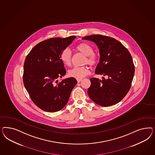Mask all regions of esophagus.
Segmentation results:
<instances>
[{
  "label": "esophagus",
  "instance_id": "34e87169",
  "mask_svg": "<svg viewBox=\"0 0 155 155\" xmlns=\"http://www.w3.org/2000/svg\"><path fill=\"white\" fill-rule=\"evenodd\" d=\"M82 80V78H81V79H77V82L79 83V82H80Z\"/></svg>",
  "mask_w": 155,
  "mask_h": 155
}]
</instances>
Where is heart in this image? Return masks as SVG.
Wrapping results in <instances>:
<instances>
[{
	"mask_svg": "<svg viewBox=\"0 0 155 155\" xmlns=\"http://www.w3.org/2000/svg\"><path fill=\"white\" fill-rule=\"evenodd\" d=\"M75 50L81 52L84 56L85 64L87 63L90 65H94L97 61V57L93 53V49L92 47L87 43L82 42L75 48ZM60 59L62 63L66 66H69L71 64V54L70 51L65 49L61 52L60 54ZM89 74V70L87 66L74 67L69 71L68 74L71 77L77 79H81L84 77L86 75Z\"/></svg>",
	"mask_w": 155,
	"mask_h": 155,
	"instance_id": "heart-1",
	"label": "heart"
}]
</instances>
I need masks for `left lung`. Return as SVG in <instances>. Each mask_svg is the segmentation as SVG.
Wrapping results in <instances>:
<instances>
[{
  "mask_svg": "<svg viewBox=\"0 0 155 155\" xmlns=\"http://www.w3.org/2000/svg\"><path fill=\"white\" fill-rule=\"evenodd\" d=\"M94 42L99 51V62L95 73L107 76L90 78L87 90L90 99L99 106L107 107L119 102L131 86L135 66L131 55L121 42L114 38L92 35L82 38Z\"/></svg>",
  "mask_w": 155,
  "mask_h": 155,
  "instance_id": "8db88e82",
  "label": "left lung"
}]
</instances>
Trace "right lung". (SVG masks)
<instances>
[{
  "label": "right lung",
  "instance_id": "obj_1",
  "mask_svg": "<svg viewBox=\"0 0 155 155\" xmlns=\"http://www.w3.org/2000/svg\"><path fill=\"white\" fill-rule=\"evenodd\" d=\"M75 36L54 38L38 43L29 53L24 64L23 83L32 101L47 112H56L65 106L77 81L73 77L58 78L66 74L61 52ZM57 83L56 84V83Z\"/></svg>",
  "mask_w": 155,
  "mask_h": 155
}]
</instances>
